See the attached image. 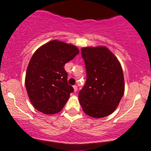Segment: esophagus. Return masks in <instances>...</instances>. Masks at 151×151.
Here are the masks:
<instances>
[{"label": "esophagus", "instance_id": "1", "mask_svg": "<svg viewBox=\"0 0 151 151\" xmlns=\"http://www.w3.org/2000/svg\"><path fill=\"white\" fill-rule=\"evenodd\" d=\"M73 89H74L75 92H76L77 90H78V87H77L76 85H74V86H73Z\"/></svg>", "mask_w": 151, "mask_h": 151}]
</instances>
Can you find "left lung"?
<instances>
[{"label":"left lung","instance_id":"obj_1","mask_svg":"<svg viewBox=\"0 0 151 151\" xmlns=\"http://www.w3.org/2000/svg\"><path fill=\"white\" fill-rule=\"evenodd\" d=\"M87 71V80L78 93L84 113L103 118L114 112L124 92V75L117 58L105 47L81 50Z\"/></svg>","mask_w":151,"mask_h":151}]
</instances>
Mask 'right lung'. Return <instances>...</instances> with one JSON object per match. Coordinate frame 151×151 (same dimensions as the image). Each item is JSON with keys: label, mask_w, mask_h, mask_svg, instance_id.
Here are the masks:
<instances>
[{"label": "right lung", "mask_w": 151, "mask_h": 151, "mask_svg": "<svg viewBox=\"0 0 151 151\" xmlns=\"http://www.w3.org/2000/svg\"><path fill=\"white\" fill-rule=\"evenodd\" d=\"M79 52L76 46L53 40L38 49L30 59L25 86L30 101L44 114L63 109L74 89L67 83L66 63Z\"/></svg>", "instance_id": "obj_1"}]
</instances>
